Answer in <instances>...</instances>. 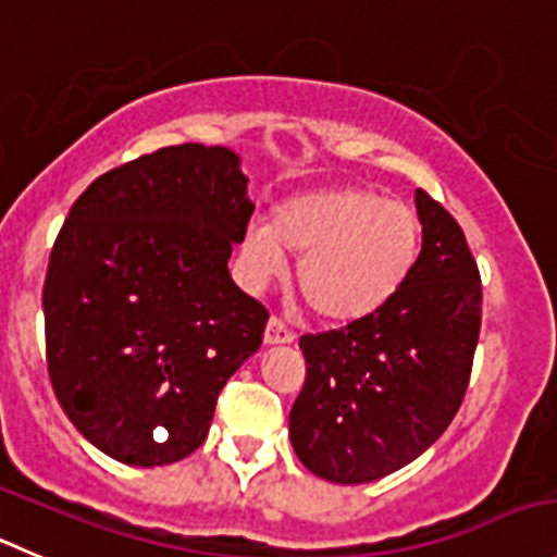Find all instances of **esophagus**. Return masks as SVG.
I'll use <instances>...</instances> for the list:
<instances>
[{
    "instance_id": "esophagus-1",
    "label": "esophagus",
    "mask_w": 557,
    "mask_h": 557,
    "mask_svg": "<svg viewBox=\"0 0 557 557\" xmlns=\"http://www.w3.org/2000/svg\"><path fill=\"white\" fill-rule=\"evenodd\" d=\"M295 338V333L284 325V320L278 317H270L268 327H264V344H289Z\"/></svg>"
}]
</instances>
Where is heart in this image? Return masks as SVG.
Listing matches in <instances>:
<instances>
[{
  "label": "heart",
  "instance_id": "obj_1",
  "mask_svg": "<svg viewBox=\"0 0 557 557\" xmlns=\"http://www.w3.org/2000/svg\"><path fill=\"white\" fill-rule=\"evenodd\" d=\"M421 251V219L401 202L358 185L295 194L275 208L270 224L243 235V262L253 284L282 273L287 253L298 259L295 287L311 314L355 322L396 298Z\"/></svg>",
  "mask_w": 557,
  "mask_h": 557
}]
</instances>
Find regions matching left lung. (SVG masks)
<instances>
[{
    "label": "left lung",
    "instance_id": "1",
    "mask_svg": "<svg viewBox=\"0 0 557 557\" xmlns=\"http://www.w3.org/2000/svg\"><path fill=\"white\" fill-rule=\"evenodd\" d=\"M423 246L391 304L300 336L306 383L289 412L300 462L333 484H367L421 457L468 391L481 331V275L462 226L416 190Z\"/></svg>",
    "mask_w": 557,
    "mask_h": 557
}]
</instances>
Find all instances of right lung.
I'll return each instance as SVG.
<instances>
[{"mask_svg": "<svg viewBox=\"0 0 557 557\" xmlns=\"http://www.w3.org/2000/svg\"><path fill=\"white\" fill-rule=\"evenodd\" d=\"M237 163L205 145L139 156L89 183L51 248V388L116 462L196 451L221 388L262 344L268 309L226 268L253 213Z\"/></svg>", "mask_w": 557, "mask_h": 557, "instance_id": "right-lung-1", "label": "right lung"}]
</instances>
